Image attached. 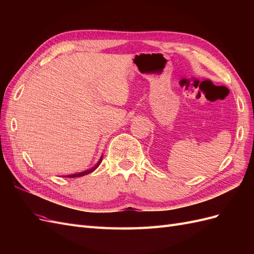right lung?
<instances>
[{"label": "right lung", "mask_w": 254, "mask_h": 254, "mask_svg": "<svg viewBox=\"0 0 254 254\" xmlns=\"http://www.w3.org/2000/svg\"><path fill=\"white\" fill-rule=\"evenodd\" d=\"M102 160H103V156L99 158V160H98V162L93 166V167H91V168H89V170H87V171H83V172H80V173H76V174H72V175H67V176H64V177H67V178H76V177H81V176H84V175H88V174H90V173H92L93 171H95L96 168L98 167V165L102 163Z\"/></svg>", "instance_id": "1"}]
</instances>
